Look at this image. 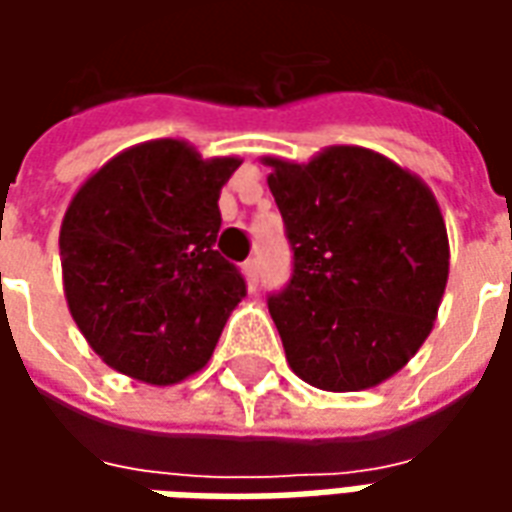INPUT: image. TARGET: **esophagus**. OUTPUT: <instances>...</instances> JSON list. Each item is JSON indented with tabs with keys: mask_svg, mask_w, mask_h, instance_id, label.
<instances>
[{
	"mask_svg": "<svg viewBox=\"0 0 512 512\" xmlns=\"http://www.w3.org/2000/svg\"><path fill=\"white\" fill-rule=\"evenodd\" d=\"M241 271H244L246 282H249V285L255 288V285H257V274H260V266H257L255 257H249V260H246L244 266H241Z\"/></svg>",
	"mask_w": 512,
	"mask_h": 512,
	"instance_id": "obj_1",
	"label": "esophagus"
}]
</instances>
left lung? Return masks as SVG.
Returning <instances> with one entry per match:
<instances>
[{"label": "left lung", "instance_id": "1", "mask_svg": "<svg viewBox=\"0 0 512 512\" xmlns=\"http://www.w3.org/2000/svg\"><path fill=\"white\" fill-rule=\"evenodd\" d=\"M288 227L293 279L268 299L290 370L323 392L384 384L428 340L450 238L425 180L359 145L260 158Z\"/></svg>", "mask_w": 512, "mask_h": 512}]
</instances>
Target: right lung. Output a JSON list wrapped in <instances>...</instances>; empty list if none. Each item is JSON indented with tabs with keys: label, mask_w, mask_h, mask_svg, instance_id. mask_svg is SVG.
I'll return each instance as SVG.
<instances>
[{
	"label": "right lung",
	"mask_w": 512,
	"mask_h": 512,
	"mask_svg": "<svg viewBox=\"0 0 512 512\" xmlns=\"http://www.w3.org/2000/svg\"><path fill=\"white\" fill-rule=\"evenodd\" d=\"M238 156L186 139L120 150L76 189L60 224L71 318L106 365L150 386L208 365L246 285L216 241Z\"/></svg>",
	"instance_id": "right-lung-1"
}]
</instances>
